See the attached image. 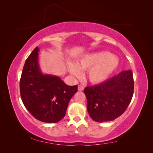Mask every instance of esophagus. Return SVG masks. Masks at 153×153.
Returning a JSON list of instances; mask_svg holds the SVG:
<instances>
[{
  "label": "esophagus",
  "mask_w": 153,
  "mask_h": 153,
  "mask_svg": "<svg viewBox=\"0 0 153 153\" xmlns=\"http://www.w3.org/2000/svg\"><path fill=\"white\" fill-rule=\"evenodd\" d=\"M84 89V87L82 85H78V90L80 91H82Z\"/></svg>",
  "instance_id": "obj_1"
}]
</instances>
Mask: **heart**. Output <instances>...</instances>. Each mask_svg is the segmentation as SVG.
Listing matches in <instances>:
<instances>
[{
    "label": "heart",
    "instance_id": "heart-1",
    "mask_svg": "<svg viewBox=\"0 0 153 153\" xmlns=\"http://www.w3.org/2000/svg\"><path fill=\"white\" fill-rule=\"evenodd\" d=\"M119 64V59L108 52L87 53L78 59L75 64L69 63V71L72 75L79 77L81 70H88L87 76L91 82L100 84L110 76Z\"/></svg>",
    "mask_w": 153,
    "mask_h": 153
}]
</instances>
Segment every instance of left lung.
<instances>
[{"instance_id": "left-lung-1", "label": "left lung", "mask_w": 153, "mask_h": 153, "mask_svg": "<svg viewBox=\"0 0 153 153\" xmlns=\"http://www.w3.org/2000/svg\"><path fill=\"white\" fill-rule=\"evenodd\" d=\"M134 90L131 70L123 71L108 80L85 88L87 111L94 121H112L121 115L131 102Z\"/></svg>"}]
</instances>
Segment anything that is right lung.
Listing matches in <instances>:
<instances>
[{
    "mask_svg": "<svg viewBox=\"0 0 153 153\" xmlns=\"http://www.w3.org/2000/svg\"><path fill=\"white\" fill-rule=\"evenodd\" d=\"M37 47L25 61L20 82L22 102L34 118L48 123H57L66 115L77 85L69 86L61 78L41 72Z\"/></svg>",
    "mask_w": 153,
    "mask_h": 153,
    "instance_id": "1",
    "label": "right lung"
}]
</instances>
